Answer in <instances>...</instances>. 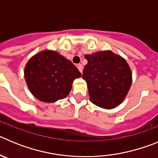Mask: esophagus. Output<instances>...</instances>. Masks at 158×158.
<instances>
[{
	"label": "esophagus",
	"instance_id": "1",
	"mask_svg": "<svg viewBox=\"0 0 158 158\" xmlns=\"http://www.w3.org/2000/svg\"><path fill=\"white\" fill-rule=\"evenodd\" d=\"M77 69H79V71H80L81 73H82V70H83V65H82L81 64H78Z\"/></svg>",
	"mask_w": 158,
	"mask_h": 158
}]
</instances>
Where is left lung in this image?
I'll return each mask as SVG.
<instances>
[{"label": "left lung", "instance_id": "left-lung-1", "mask_svg": "<svg viewBox=\"0 0 158 158\" xmlns=\"http://www.w3.org/2000/svg\"><path fill=\"white\" fill-rule=\"evenodd\" d=\"M88 63L82 78L87 83L89 100L98 107L111 109L120 104L132 83L126 60L111 51L85 54Z\"/></svg>", "mask_w": 158, "mask_h": 158}]
</instances>
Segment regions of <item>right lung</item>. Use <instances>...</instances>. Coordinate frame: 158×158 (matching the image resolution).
<instances>
[{
    "label": "right lung",
    "instance_id": "1",
    "mask_svg": "<svg viewBox=\"0 0 158 158\" xmlns=\"http://www.w3.org/2000/svg\"><path fill=\"white\" fill-rule=\"evenodd\" d=\"M81 73L69 60L53 51H43L30 58L24 78L32 95L40 101L53 103L70 92L72 84Z\"/></svg>",
    "mask_w": 158,
    "mask_h": 158
}]
</instances>
